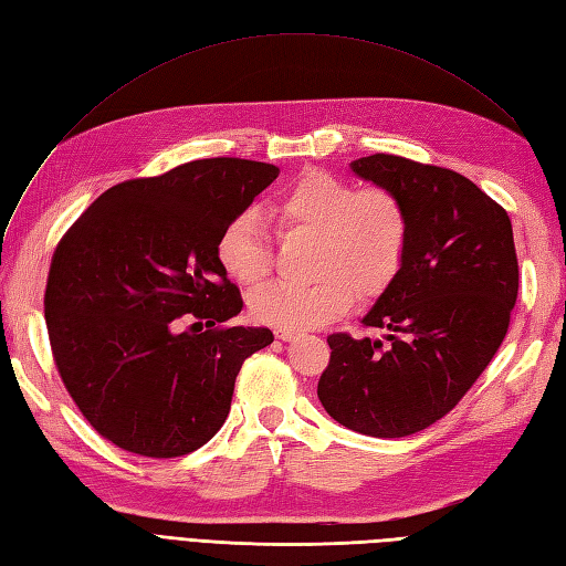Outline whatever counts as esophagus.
Instances as JSON below:
<instances>
[{
    "instance_id": "obj_1",
    "label": "esophagus",
    "mask_w": 566,
    "mask_h": 566,
    "mask_svg": "<svg viewBox=\"0 0 566 566\" xmlns=\"http://www.w3.org/2000/svg\"><path fill=\"white\" fill-rule=\"evenodd\" d=\"M295 335H297V333H295V331H290V328H279V331H276V337H279V339H283V342L293 339Z\"/></svg>"
}]
</instances>
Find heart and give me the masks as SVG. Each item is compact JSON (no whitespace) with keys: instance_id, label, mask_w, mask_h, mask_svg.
Listing matches in <instances>:
<instances>
[{"instance_id":"1","label":"heart","mask_w":566,"mask_h":566,"mask_svg":"<svg viewBox=\"0 0 566 566\" xmlns=\"http://www.w3.org/2000/svg\"><path fill=\"white\" fill-rule=\"evenodd\" d=\"M281 233H310L314 281H276L250 295L256 321L279 328H312L345 314L354 293H385L403 266L410 219L403 200L385 186L358 188L323 169H306L266 205ZM217 262L241 285L266 279L269 229L256 210L235 212L217 238Z\"/></svg>"}]
</instances>
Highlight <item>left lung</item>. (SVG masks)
Listing matches in <instances>:
<instances>
[{
  "mask_svg": "<svg viewBox=\"0 0 566 566\" xmlns=\"http://www.w3.org/2000/svg\"><path fill=\"white\" fill-rule=\"evenodd\" d=\"M352 169L403 200L410 241L397 279L361 321L387 335H328L318 399L349 430L397 439L453 410L503 345L517 252L507 212L453 169L389 153Z\"/></svg>",
  "mask_w": 566,
  "mask_h": 566,
  "instance_id": "left-lung-1",
  "label": "left lung"
}]
</instances>
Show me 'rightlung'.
I'll return each instance as SVG.
<instances>
[{
    "label": "right lung",
    "instance_id": "add662e5",
    "mask_svg": "<svg viewBox=\"0 0 566 566\" xmlns=\"http://www.w3.org/2000/svg\"><path fill=\"white\" fill-rule=\"evenodd\" d=\"M279 172L205 158L129 179L59 241L44 290L51 356L80 413L115 447L179 458L224 424L243 361L273 333L227 325L243 297L214 245Z\"/></svg>",
    "mask_w": 566,
    "mask_h": 566
}]
</instances>
